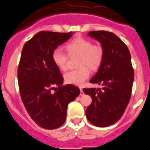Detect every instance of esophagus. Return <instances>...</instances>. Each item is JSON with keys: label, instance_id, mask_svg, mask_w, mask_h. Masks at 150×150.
<instances>
[{"label": "esophagus", "instance_id": "obj_1", "mask_svg": "<svg viewBox=\"0 0 150 150\" xmlns=\"http://www.w3.org/2000/svg\"><path fill=\"white\" fill-rule=\"evenodd\" d=\"M80 95H81V96H83V95H84V92H83L82 88H80Z\"/></svg>", "mask_w": 150, "mask_h": 150}]
</instances>
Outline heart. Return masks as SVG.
Masks as SVG:
<instances>
[{"label":"heart","instance_id":"obj_1","mask_svg":"<svg viewBox=\"0 0 150 150\" xmlns=\"http://www.w3.org/2000/svg\"><path fill=\"white\" fill-rule=\"evenodd\" d=\"M69 56L79 55L77 66L79 68L66 73L64 80L68 84L82 86L89 76V69L97 71L104 59V50L98 44H93L89 39L76 37L65 45ZM54 64L59 69L65 71L67 68V55L60 49H55L52 54Z\"/></svg>","mask_w":150,"mask_h":150}]
</instances>
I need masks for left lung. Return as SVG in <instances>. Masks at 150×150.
<instances>
[{"mask_svg": "<svg viewBox=\"0 0 150 150\" xmlns=\"http://www.w3.org/2000/svg\"><path fill=\"white\" fill-rule=\"evenodd\" d=\"M88 35L98 40L104 50V59L98 71L90 80L102 88H85L92 101L87 107L88 121L98 127H107L122 116L132 96L134 69L127 46L115 34L93 30Z\"/></svg>", "mask_w": 150, "mask_h": 150, "instance_id": "1", "label": "left lung"}]
</instances>
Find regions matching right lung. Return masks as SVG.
I'll use <instances>...</instances> for the list:
<instances>
[{"label": "right lung", "instance_id": "right-lung-1", "mask_svg": "<svg viewBox=\"0 0 150 150\" xmlns=\"http://www.w3.org/2000/svg\"><path fill=\"white\" fill-rule=\"evenodd\" d=\"M71 36V32L40 31L22 50L17 72L21 98L30 118L45 129L62 126L67 105L80 93L74 85L63 86V76L52 59V52Z\"/></svg>", "mask_w": 150, "mask_h": 150}]
</instances>
